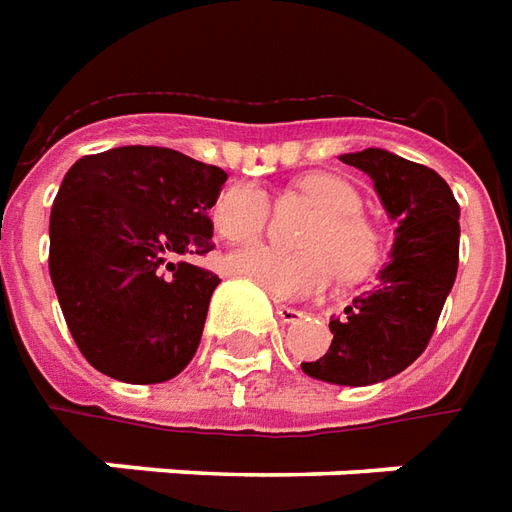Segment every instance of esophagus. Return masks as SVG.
I'll return each instance as SVG.
<instances>
[{
  "instance_id": "obj_1",
  "label": "esophagus",
  "mask_w": 512,
  "mask_h": 512,
  "mask_svg": "<svg viewBox=\"0 0 512 512\" xmlns=\"http://www.w3.org/2000/svg\"><path fill=\"white\" fill-rule=\"evenodd\" d=\"M275 314H278V320L286 322V325H295V322H300L306 317L303 311H297V308L292 306H275Z\"/></svg>"
}]
</instances>
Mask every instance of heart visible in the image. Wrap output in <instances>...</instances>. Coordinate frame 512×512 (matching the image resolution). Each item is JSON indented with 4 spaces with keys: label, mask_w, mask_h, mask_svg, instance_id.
Wrapping results in <instances>:
<instances>
[{
    "label": "heart",
    "mask_w": 512,
    "mask_h": 512,
    "mask_svg": "<svg viewBox=\"0 0 512 512\" xmlns=\"http://www.w3.org/2000/svg\"><path fill=\"white\" fill-rule=\"evenodd\" d=\"M300 192L322 212L308 231V253L253 245L226 259L231 273L248 278L275 300L320 297L325 289H331L339 270L347 278H361L380 259V234L361 215V195L350 181L333 173H311L300 181ZM267 217L270 201L264 190L245 181L228 187L215 206L217 234L228 242H253L262 237Z\"/></svg>",
    "instance_id": "heart-1"
}]
</instances>
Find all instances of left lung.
Here are the masks:
<instances>
[{"label": "left lung", "mask_w": 512, "mask_h": 512, "mask_svg": "<svg viewBox=\"0 0 512 512\" xmlns=\"http://www.w3.org/2000/svg\"><path fill=\"white\" fill-rule=\"evenodd\" d=\"M364 170L380 204L397 223L378 286L333 317V342L308 378L336 386H372L400 375L424 353L458 275L460 206L436 170L383 148L339 157Z\"/></svg>", "instance_id": "1"}]
</instances>
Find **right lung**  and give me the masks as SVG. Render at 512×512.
Here are the masks:
<instances>
[{
    "instance_id": "obj_1",
    "label": "right lung",
    "mask_w": 512,
    "mask_h": 512,
    "mask_svg": "<svg viewBox=\"0 0 512 512\" xmlns=\"http://www.w3.org/2000/svg\"><path fill=\"white\" fill-rule=\"evenodd\" d=\"M226 170L157 146L71 165L52 204L49 275L79 353L107 378L165 383L201 344L220 278L181 256L212 250Z\"/></svg>"
}]
</instances>
